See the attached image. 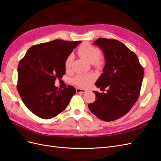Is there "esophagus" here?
<instances>
[{
    "label": "esophagus",
    "instance_id": "34e87169",
    "mask_svg": "<svg viewBox=\"0 0 161 161\" xmlns=\"http://www.w3.org/2000/svg\"><path fill=\"white\" fill-rule=\"evenodd\" d=\"M76 91L77 93H84V92H85L86 91L85 90V89H80V88H76Z\"/></svg>",
    "mask_w": 161,
    "mask_h": 161
}]
</instances>
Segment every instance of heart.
I'll return each mask as SVG.
<instances>
[{
    "mask_svg": "<svg viewBox=\"0 0 161 161\" xmlns=\"http://www.w3.org/2000/svg\"><path fill=\"white\" fill-rule=\"evenodd\" d=\"M77 52L86 61L91 63L95 66L100 67L102 65V61L100 59L101 52L98 47L92 46L89 43H85L78 48ZM74 56L72 53L69 54L64 61V68L66 71L71 68ZM95 76L92 73L89 74H79L72 79L73 83L80 87H87L91 85L95 80Z\"/></svg>",
    "mask_w": 161,
    "mask_h": 161,
    "instance_id": "b5f03b06",
    "label": "heart"
}]
</instances>
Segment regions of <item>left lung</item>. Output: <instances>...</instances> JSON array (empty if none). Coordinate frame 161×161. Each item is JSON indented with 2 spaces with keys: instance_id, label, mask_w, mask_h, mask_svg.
<instances>
[{
  "instance_id": "1",
  "label": "left lung",
  "mask_w": 161,
  "mask_h": 161,
  "mask_svg": "<svg viewBox=\"0 0 161 161\" xmlns=\"http://www.w3.org/2000/svg\"><path fill=\"white\" fill-rule=\"evenodd\" d=\"M94 44L103 50L105 64L95 85L105 92L93 91L95 101L89 110L105 121L125 115L138 100L144 77V69L136 53L123 43L112 39L99 38Z\"/></svg>"
}]
</instances>
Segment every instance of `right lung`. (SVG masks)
I'll use <instances>...</instances> for the list:
<instances>
[{
	"label": "right lung",
	"mask_w": 161,
	"mask_h": 161,
	"mask_svg": "<svg viewBox=\"0 0 161 161\" xmlns=\"http://www.w3.org/2000/svg\"><path fill=\"white\" fill-rule=\"evenodd\" d=\"M80 41L55 40L31 46L18 65L17 89L25 105L42 119L60 114L76 93L74 86L54 85L65 72L64 61Z\"/></svg>",
	"instance_id": "obj_1"
}]
</instances>
